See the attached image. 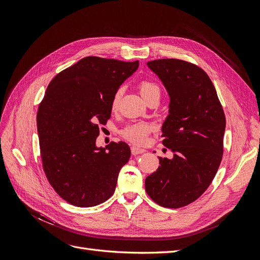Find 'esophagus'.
Segmentation results:
<instances>
[{
  "instance_id": "obj_1",
  "label": "esophagus",
  "mask_w": 260,
  "mask_h": 260,
  "mask_svg": "<svg viewBox=\"0 0 260 260\" xmlns=\"http://www.w3.org/2000/svg\"><path fill=\"white\" fill-rule=\"evenodd\" d=\"M145 152V148H142V147H139V146H136V145H132L131 146V153L132 155H138V154H142Z\"/></svg>"
}]
</instances>
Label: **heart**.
I'll return each mask as SVG.
<instances>
[{
    "label": "heart",
    "instance_id": "1",
    "mask_svg": "<svg viewBox=\"0 0 260 260\" xmlns=\"http://www.w3.org/2000/svg\"><path fill=\"white\" fill-rule=\"evenodd\" d=\"M139 91H140L141 96L145 100V102H147L149 99H153V98H158V99L160 98V88L158 86V84H156L153 81H148V80L141 81L139 83ZM121 94H122L121 90L116 91V93L114 94L113 100H112L113 111H116L118 108ZM151 130H152V127L148 123L138 122V123L127 125V127L121 131V135L124 139L129 140L130 142L142 144L146 141L147 135L151 132Z\"/></svg>",
    "mask_w": 260,
    "mask_h": 260
}]
</instances>
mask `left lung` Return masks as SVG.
<instances>
[{"mask_svg":"<svg viewBox=\"0 0 260 260\" xmlns=\"http://www.w3.org/2000/svg\"><path fill=\"white\" fill-rule=\"evenodd\" d=\"M147 66L168 92L169 114L161 137L174 157H159L160 166L145 179V191L158 205L180 208L198 200L215 178L223 153L225 117L214 84L199 66L175 58Z\"/></svg>","mask_w":260,"mask_h":260,"instance_id":"obj_1","label":"left lung"}]
</instances>
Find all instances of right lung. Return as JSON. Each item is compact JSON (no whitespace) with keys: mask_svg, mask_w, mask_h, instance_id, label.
Listing matches in <instances>:
<instances>
[{"mask_svg":"<svg viewBox=\"0 0 260 260\" xmlns=\"http://www.w3.org/2000/svg\"><path fill=\"white\" fill-rule=\"evenodd\" d=\"M139 61L88 56L53 78L38 109L37 125L45 176L69 204L92 207L114 194L131 151L127 143L96 146L112 100Z\"/></svg>","mask_w":260,"mask_h":260,"instance_id":"add662e5","label":"right lung"}]
</instances>
